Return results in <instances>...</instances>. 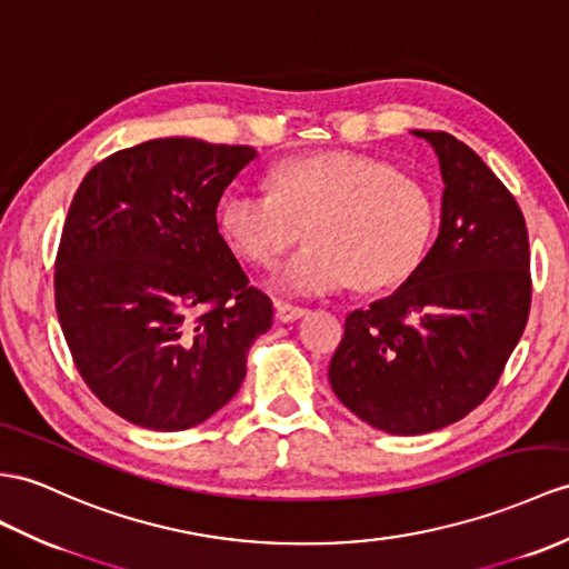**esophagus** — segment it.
Returning a JSON list of instances; mask_svg holds the SVG:
<instances>
[{
  "instance_id": "34e87169",
  "label": "esophagus",
  "mask_w": 569,
  "mask_h": 569,
  "mask_svg": "<svg viewBox=\"0 0 569 569\" xmlns=\"http://www.w3.org/2000/svg\"><path fill=\"white\" fill-rule=\"evenodd\" d=\"M307 313H309V309H303V307H292V303L274 301V316L280 323H292V321H297V318L307 316Z\"/></svg>"
}]
</instances>
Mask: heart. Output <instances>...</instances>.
<instances>
[{"label": "heart", "mask_w": 569, "mask_h": 569, "mask_svg": "<svg viewBox=\"0 0 569 569\" xmlns=\"http://www.w3.org/2000/svg\"><path fill=\"white\" fill-rule=\"evenodd\" d=\"M272 192L231 190L219 227L233 251L272 266L307 229L311 241L272 274L289 297L393 287L420 268L437 233V202L418 180L391 163L357 154L280 161Z\"/></svg>", "instance_id": "obj_1"}]
</instances>
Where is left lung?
I'll return each instance as SVG.
<instances>
[{"mask_svg": "<svg viewBox=\"0 0 569 569\" xmlns=\"http://www.w3.org/2000/svg\"><path fill=\"white\" fill-rule=\"evenodd\" d=\"M445 180L435 246L393 295L345 318L328 381L359 420L427 435L478 408L529 321V231L517 200L449 132L412 130Z\"/></svg>", "mask_w": 569, "mask_h": 569, "instance_id": "left-lung-1", "label": "left lung"}]
</instances>
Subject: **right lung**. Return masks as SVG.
Wrapping results in <instances>:
<instances>
[{
  "instance_id": "obj_1",
  "label": "right lung",
  "mask_w": 569,
  "mask_h": 569,
  "mask_svg": "<svg viewBox=\"0 0 569 569\" xmlns=\"http://www.w3.org/2000/svg\"><path fill=\"white\" fill-rule=\"evenodd\" d=\"M253 147L159 137L81 180L54 260V303L81 379L122 420L180 432L237 396L272 303L217 227Z\"/></svg>"
}]
</instances>
